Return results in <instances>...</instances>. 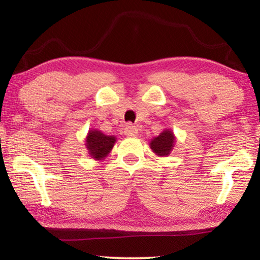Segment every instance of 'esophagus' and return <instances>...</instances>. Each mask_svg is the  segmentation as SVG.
<instances>
[{
  "label": "esophagus",
  "mask_w": 260,
  "mask_h": 260,
  "mask_svg": "<svg viewBox=\"0 0 260 260\" xmlns=\"http://www.w3.org/2000/svg\"><path fill=\"white\" fill-rule=\"evenodd\" d=\"M124 133L126 136H129V138H135V136L139 133V129H138V127L134 126L133 124H127L125 127Z\"/></svg>",
  "instance_id": "1"
}]
</instances>
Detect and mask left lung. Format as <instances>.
Listing matches in <instances>:
<instances>
[{
	"label": "left lung",
	"mask_w": 260,
	"mask_h": 260,
	"mask_svg": "<svg viewBox=\"0 0 260 260\" xmlns=\"http://www.w3.org/2000/svg\"><path fill=\"white\" fill-rule=\"evenodd\" d=\"M175 143V135L173 131L164 129L161 133L150 141V148L159 157H167L173 150Z\"/></svg>",
	"instance_id": "1"
}]
</instances>
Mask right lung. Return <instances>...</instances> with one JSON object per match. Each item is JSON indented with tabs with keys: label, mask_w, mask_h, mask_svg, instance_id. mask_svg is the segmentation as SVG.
Instances as JSON below:
<instances>
[{
	"label": "right lung",
	"mask_w": 260,
	"mask_h": 260,
	"mask_svg": "<svg viewBox=\"0 0 260 260\" xmlns=\"http://www.w3.org/2000/svg\"><path fill=\"white\" fill-rule=\"evenodd\" d=\"M116 141V136L105 135L98 129H89L85 140V146L91 158L95 160H103L112 150Z\"/></svg>",
	"instance_id": "right-lung-1"
}]
</instances>
